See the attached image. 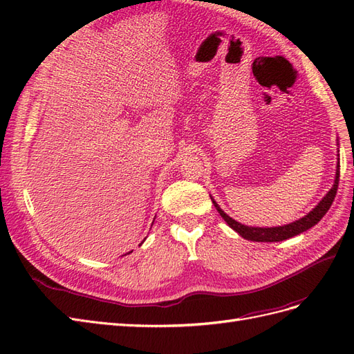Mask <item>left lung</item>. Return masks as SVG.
I'll use <instances>...</instances> for the list:
<instances>
[{
	"label": "left lung",
	"mask_w": 354,
	"mask_h": 354,
	"mask_svg": "<svg viewBox=\"0 0 354 354\" xmlns=\"http://www.w3.org/2000/svg\"><path fill=\"white\" fill-rule=\"evenodd\" d=\"M338 181H339V158H338V162H337V173H335L334 186L330 187V190L328 192L326 196L317 203L316 208H313L303 218H299L294 223L285 224V226H277V227H250V226H245V224H241L236 220H233L232 217H229L227 214L218 207V203L214 201L212 198L211 199H212L214 207H216V209L220 212V216L224 218V221H226L234 232H238L243 239H248V241H252V242H281V241L297 236V234L308 230L310 227H313L315 224H317L320 220H322V217L328 212V209L332 205V202H334V199H335L337 189H338Z\"/></svg>",
	"instance_id": "left-lung-1"
}]
</instances>
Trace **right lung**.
I'll return each mask as SVG.
<instances>
[{"label":"right lung","mask_w":354,"mask_h":354,"mask_svg":"<svg viewBox=\"0 0 354 354\" xmlns=\"http://www.w3.org/2000/svg\"><path fill=\"white\" fill-rule=\"evenodd\" d=\"M130 252H131V251H130ZM130 252H128V254H130Z\"/></svg>","instance_id":"right-lung-1"}]
</instances>
